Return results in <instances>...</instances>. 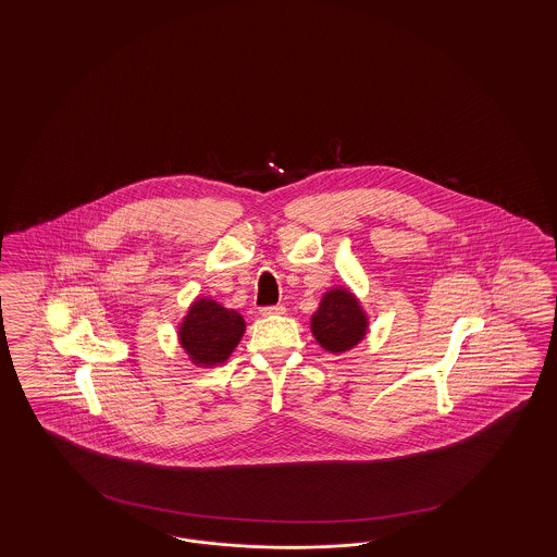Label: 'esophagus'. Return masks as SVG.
Masks as SVG:
<instances>
[{
  "mask_svg": "<svg viewBox=\"0 0 557 557\" xmlns=\"http://www.w3.org/2000/svg\"><path fill=\"white\" fill-rule=\"evenodd\" d=\"M286 313V307L284 305H273V307H265V309H261V315H284Z\"/></svg>",
  "mask_w": 557,
  "mask_h": 557,
  "instance_id": "obj_1",
  "label": "esophagus"
}]
</instances>
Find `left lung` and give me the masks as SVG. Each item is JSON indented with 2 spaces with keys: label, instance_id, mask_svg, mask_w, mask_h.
I'll use <instances>...</instances> for the list:
<instances>
[{
  "label": "left lung",
  "instance_id": "left-lung-1",
  "mask_svg": "<svg viewBox=\"0 0 557 557\" xmlns=\"http://www.w3.org/2000/svg\"><path fill=\"white\" fill-rule=\"evenodd\" d=\"M370 332V313L348 286H334L321 294L318 311L311 315V334L318 345L345 355L361 345Z\"/></svg>",
  "mask_w": 557,
  "mask_h": 557
}]
</instances>
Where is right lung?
<instances>
[{"instance_id": "1", "label": "right lung", "mask_w": 557, "mask_h": 557, "mask_svg": "<svg viewBox=\"0 0 557 557\" xmlns=\"http://www.w3.org/2000/svg\"><path fill=\"white\" fill-rule=\"evenodd\" d=\"M246 321L209 296H198L177 323V341L196 368L223 366L239 345Z\"/></svg>"}]
</instances>
